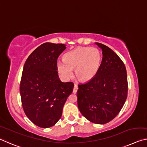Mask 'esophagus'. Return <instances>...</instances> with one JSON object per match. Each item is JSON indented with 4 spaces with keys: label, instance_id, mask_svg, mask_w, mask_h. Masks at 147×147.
<instances>
[{
    "label": "esophagus",
    "instance_id": "1",
    "mask_svg": "<svg viewBox=\"0 0 147 147\" xmlns=\"http://www.w3.org/2000/svg\"><path fill=\"white\" fill-rule=\"evenodd\" d=\"M78 89V85L77 84H75L74 86V88H73V93L74 94H76V92H77Z\"/></svg>",
    "mask_w": 147,
    "mask_h": 147
}]
</instances>
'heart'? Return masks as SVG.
<instances>
[{
	"label": "heart",
	"mask_w": 147,
	"mask_h": 147,
	"mask_svg": "<svg viewBox=\"0 0 147 147\" xmlns=\"http://www.w3.org/2000/svg\"><path fill=\"white\" fill-rule=\"evenodd\" d=\"M101 53L95 48L79 47L64 55V60L57 62L58 71L65 78L73 76V69L78 80L86 82L97 74L101 64Z\"/></svg>",
	"instance_id": "b5f03b06"
}]
</instances>
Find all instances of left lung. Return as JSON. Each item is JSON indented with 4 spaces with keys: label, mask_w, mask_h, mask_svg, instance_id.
<instances>
[{
    "label": "left lung",
    "mask_w": 147,
    "mask_h": 147,
    "mask_svg": "<svg viewBox=\"0 0 147 147\" xmlns=\"http://www.w3.org/2000/svg\"><path fill=\"white\" fill-rule=\"evenodd\" d=\"M101 49L103 59L92 79L78 85L79 111L90 122L104 124L120 113L127 97V72L124 62L108 46L95 43Z\"/></svg>",
    "instance_id": "8db88e82"
}]
</instances>
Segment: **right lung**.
<instances>
[{"label":"right lung","mask_w":147,"mask_h":147,"mask_svg":"<svg viewBox=\"0 0 147 147\" xmlns=\"http://www.w3.org/2000/svg\"><path fill=\"white\" fill-rule=\"evenodd\" d=\"M65 49L63 44L44 43L30 54L23 67L20 86L23 109L40 127L56 124L73 92L74 84L62 82L57 74V58Z\"/></svg>","instance_id":"obj_1"}]
</instances>
